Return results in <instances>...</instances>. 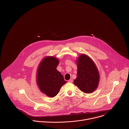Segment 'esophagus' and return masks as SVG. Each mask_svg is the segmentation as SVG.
<instances>
[{
	"label": "esophagus",
	"mask_w": 129,
	"mask_h": 129,
	"mask_svg": "<svg viewBox=\"0 0 129 129\" xmlns=\"http://www.w3.org/2000/svg\"><path fill=\"white\" fill-rule=\"evenodd\" d=\"M73 82V80L72 79H70L69 81H68V82H69V83H72Z\"/></svg>",
	"instance_id": "obj_1"
}]
</instances>
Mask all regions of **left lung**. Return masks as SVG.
Here are the masks:
<instances>
[{"label": "left lung", "instance_id": "1", "mask_svg": "<svg viewBox=\"0 0 129 129\" xmlns=\"http://www.w3.org/2000/svg\"><path fill=\"white\" fill-rule=\"evenodd\" d=\"M77 77L73 83L84 93H90L96 90L100 75L95 63L87 55L82 54L77 60Z\"/></svg>", "mask_w": 129, "mask_h": 129}]
</instances>
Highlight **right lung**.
Listing matches in <instances>:
<instances>
[{
  "mask_svg": "<svg viewBox=\"0 0 129 129\" xmlns=\"http://www.w3.org/2000/svg\"><path fill=\"white\" fill-rule=\"evenodd\" d=\"M59 59L54 57L44 58L39 65L37 83L42 92L50 98L56 96L61 87L66 83L61 73L57 70Z\"/></svg>",
  "mask_w": 129,
  "mask_h": 129,
  "instance_id": "obj_1",
  "label": "right lung"
}]
</instances>
